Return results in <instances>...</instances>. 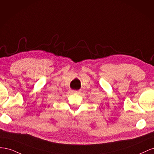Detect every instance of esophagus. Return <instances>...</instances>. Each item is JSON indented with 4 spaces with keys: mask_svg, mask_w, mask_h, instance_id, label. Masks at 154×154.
Here are the masks:
<instances>
[{
    "mask_svg": "<svg viewBox=\"0 0 154 154\" xmlns=\"http://www.w3.org/2000/svg\"><path fill=\"white\" fill-rule=\"evenodd\" d=\"M79 90H71V92L72 94H79Z\"/></svg>",
    "mask_w": 154,
    "mask_h": 154,
    "instance_id": "34e87169",
    "label": "esophagus"
}]
</instances>
